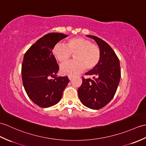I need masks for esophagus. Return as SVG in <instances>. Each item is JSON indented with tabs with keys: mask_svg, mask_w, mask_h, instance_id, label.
Instances as JSON below:
<instances>
[{
	"mask_svg": "<svg viewBox=\"0 0 146 146\" xmlns=\"http://www.w3.org/2000/svg\"><path fill=\"white\" fill-rule=\"evenodd\" d=\"M73 77L72 76H68V79H69L70 80H72L73 79Z\"/></svg>",
	"mask_w": 146,
	"mask_h": 146,
	"instance_id": "esophagus-1",
	"label": "esophagus"
}]
</instances>
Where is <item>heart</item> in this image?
<instances>
[{"mask_svg": "<svg viewBox=\"0 0 146 146\" xmlns=\"http://www.w3.org/2000/svg\"><path fill=\"white\" fill-rule=\"evenodd\" d=\"M53 54L60 63L68 62L73 54L74 61L62 65L61 73L68 76H74L84 68L90 70L96 67L101 58L99 46L83 37H76L68 40L66 45L57 43L53 46Z\"/></svg>", "mask_w": 146, "mask_h": 146, "instance_id": "b5f03b06", "label": "heart"}]
</instances>
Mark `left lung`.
I'll return each instance as SVG.
<instances>
[{"instance_id":"1","label":"left lung","mask_w":146,"mask_h":146,"mask_svg":"<svg viewBox=\"0 0 146 146\" xmlns=\"http://www.w3.org/2000/svg\"><path fill=\"white\" fill-rule=\"evenodd\" d=\"M95 41L101 51V58L97 66L85 73L93 76L83 78V83L78 90L81 102L92 110H100L113 99L121 79L119 60L113 48L98 37L86 35Z\"/></svg>"}]
</instances>
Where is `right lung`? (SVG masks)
Masks as SVG:
<instances>
[{
  "mask_svg": "<svg viewBox=\"0 0 146 146\" xmlns=\"http://www.w3.org/2000/svg\"><path fill=\"white\" fill-rule=\"evenodd\" d=\"M68 36L62 33H48L30 46L23 56V87L30 99L41 108L58 103L69 82L67 76L56 77L59 66L52 53L53 46Z\"/></svg>",
  "mask_w": 146,
  "mask_h": 146,
  "instance_id": "right-lung-1",
  "label": "right lung"
}]
</instances>
